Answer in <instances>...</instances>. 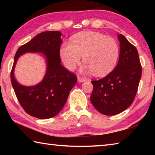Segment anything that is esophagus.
<instances>
[{
  "label": "esophagus",
  "instance_id": "esophagus-1",
  "mask_svg": "<svg viewBox=\"0 0 155 155\" xmlns=\"http://www.w3.org/2000/svg\"><path fill=\"white\" fill-rule=\"evenodd\" d=\"M78 82H85V81H87V79H86V78H83V77H78Z\"/></svg>",
  "mask_w": 155,
  "mask_h": 155
}]
</instances>
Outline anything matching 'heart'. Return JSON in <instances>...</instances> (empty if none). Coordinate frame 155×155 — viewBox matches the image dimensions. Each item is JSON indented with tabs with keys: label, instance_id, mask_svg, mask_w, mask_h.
Returning <instances> with one entry per match:
<instances>
[{
	"label": "heart",
	"instance_id": "1",
	"mask_svg": "<svg viewBox=\"0 0 155 155\" xmlns=\"http://www.w3.org/2000/svg\"><path fill=\"white\" fill-rule=\"evenodd\" d=\"M119 54L118 43L114 38L94 31L77 34L59 50L60 58L68 70L75 69L82 56L85 72L98 77L108 74L114 69Z\"/></svg>",
	"mask_w": 155,
	"mask_h": 155
}]
</instances>
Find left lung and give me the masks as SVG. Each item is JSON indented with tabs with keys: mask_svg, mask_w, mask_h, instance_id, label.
Listing matches in <instances>:
<instances>
[{
	"mask_svg": "<svg viewBox=\"0 0 155 155\" xmlns=\"http://www.w3.org/2000/svg\"><path fill=\"white\" fill-rule=\"evenodd\" d=\"M120 44L117 65L105 77L92 81L90 97L93 106L106 115L124 111L130 106L137 94L141 77V65L135 46L125 37L118 35Z\"/></svg>",
	"mask_w": 155,
	"mask_h": 155,
	"instance_id": "left-lung-1",
	"label": "left lung"
}]
</instances>
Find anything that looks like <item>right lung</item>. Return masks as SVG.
<instances>
[{"instance_id":"1","label":"right lung","mask_w":155,"mask_h":155,"mask_svg":"<svg viewBox=\"0 0 155 155\" xmlns=\"http://www.w3.org/2000/svg\"><path fill=\"white\" fill-rule=\"evenodd\" d=\"M61 33L42 32L18 48L11 71V81L15 96L26 113L39 119L55 116L66 103L70 90L75 85V74L61 65L59 50ZM27 51L42 52L47 59V72L43 81L33 87L21 86L15 79V65L21 54Z\"/></svg>"}]
</instances>
